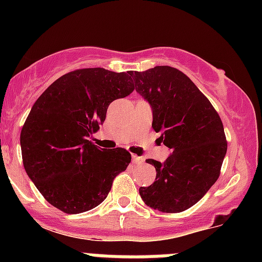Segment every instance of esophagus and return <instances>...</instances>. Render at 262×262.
Masks as SVG:
<instances>
[{"instance_id":"1","label":"esophagus","mask_w":262,"mask_h":262,"mask_svg":"<svg viewBox=\"0 0 262 262\" xmlns=\"http://www.w3.org/2000/svg\"><path fill=\"white\" fill-rule=\"evenodd\" d=\"M132 161H133V163H137V165H139V163H143L144 160L142 157H139V156L137 155H132Z\"/></svg>"}]
</instances>
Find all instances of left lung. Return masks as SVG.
<instances>
[{"label": "left lung", "mask_w": 262, "mask_h": 262, "mask_svg": "<svg viewBox=\"0 0 262 262\" xmlns=\"http://www.w3.org/2000/svg\"><path fill=\"white\" fill-rule=\"evenodd\" d=\"M134 89L152 109V126L171 150L155 166L156 179L139 187L153 209L180 213L196 204L218 180L227 153L223 124L209 100L186 75L168 66L130 72Z\"/></svg>", "instance_id": "8db88e82"}]
</instances>
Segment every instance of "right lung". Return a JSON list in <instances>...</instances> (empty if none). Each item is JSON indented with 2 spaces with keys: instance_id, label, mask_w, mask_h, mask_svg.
I'll return each mask as SVG.
<instances>
[{
  "instance_id": "1",
  "label": "right lung",
  "mask_w": 262,
  "mask_h": 262,
  "mask_svg": "<svg viewBox=\"0 0 262 262\" xmlns=\"http://www.w3.org/2000/svg\"><path fill=\"white\" fill-rule=\"evenodd\" d=\"M130 72L84 68L67 73L40 95L21 129L24 167L53 207L68 214L94 209L130 163L124 148L95 146L90 137L109 105L133 92Z\"/></svg>"
}]
</instances>
